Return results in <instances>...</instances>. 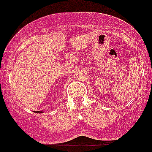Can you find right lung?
<instances>
[{"mask_svg":"<svg viewBox=\"0 0 152 152\" xmlns=\"http://www.w3.org/2000/svg\"><path fill=\"white\" fill-rule=\"evenodd\" d=\"M34 112H36V113H41V112H42V111H34Z\"/></svg>","mask_w":152,"mask_h":152,"instance_id":"obj_1","label":"right lung"}]
</instances>
